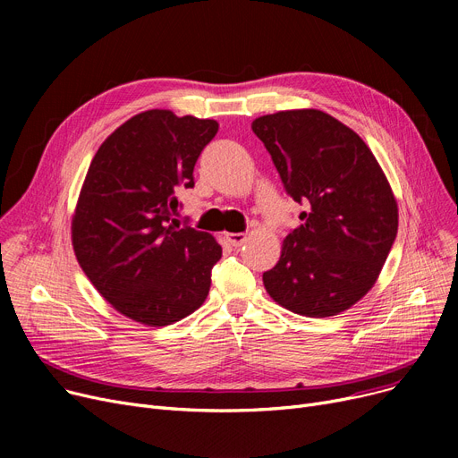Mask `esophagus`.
<instances>
[{"label": "esophagus", "mask_w": 458, "mask_h": 458, "mask_svg": "<svg viewBox=\"0 0 458 458\" xmlns=\"http://www.w3.org/2000/svg\"><path fill=\"white\" fill-rule=\"evenodd\" d=\"M226 239L228 243L233 247V249H239L245 242H247V235L245 233H226Z\"/></svg>", "instance_id": "obj_1"}]
</instances>
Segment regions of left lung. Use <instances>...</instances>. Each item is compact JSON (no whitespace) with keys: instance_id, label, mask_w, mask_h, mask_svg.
<instances>
[{"instance_id":"left-lung-1","label":"left lung","mask_w":458,"mask_h":458,"mask_svg":"<svg viewBox=\"0 0 458 458\" xmlns=\"http://www.w3.org/2000/svg\"><path fill=\"white\" fill-rule=\"evenodd\" d=\"M266 144L302 221L276 266L263 273L271 299L293 314L330 318L375 285L395 242L399 209L377 157L356 131L319 109L258 116Z\"/></svg>"}]
</instances>
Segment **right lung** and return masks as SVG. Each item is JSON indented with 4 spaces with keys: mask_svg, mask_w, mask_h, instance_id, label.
I'll use <instances>...</instances> for the list:
<instances>
[{
    "mask_svg": "<svg viewBox=\"0 0 458 458\" xmlns=\"http://www.w3.org/2000/svg\"><path fill=\"white\" fill-rule=\"evenodd\" d=\"M219 131L216 120L142 111L96 152L72 215V247L90 284L118 314L147 327L199 310L223 249L173 219L176 192Z\"/></svg>",
    "mask_w": 458,
    "mask_h": 458,
    "instance_id": "right-lung-1",
    "label": "right lung"
}]
</instances>
